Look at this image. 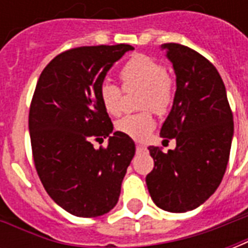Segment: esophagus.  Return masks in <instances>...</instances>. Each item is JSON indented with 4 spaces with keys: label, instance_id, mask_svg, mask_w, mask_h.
I'll list each match as a JSON object with an SVG mask.
<instances>
[{
    "label": "esophagus",
    "instance_id": "obj_1",
    "mask_svg": "<svg viewBox=\"0 0 248 248\" xmlns=\"http://www.w3.org/2000/svg\"><path fill=\"white\" fill-rule=\"evenodd\" d=\"M137 153H145V154H147L149 150H147V147H145V146L137 145Z\"/></svg>",
    "mask_w": 248,
    "mask_h": 248
}]
</instances>
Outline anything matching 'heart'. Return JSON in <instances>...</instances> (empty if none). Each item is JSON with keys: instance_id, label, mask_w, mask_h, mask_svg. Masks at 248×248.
Masks as SVG:
<instances>
[{"instance_id": "b5f03b06", "label": "heart", "mask_w": 248, "mask_h": 248, "mask_svg": "<svg viewBox=\"0 0 248 248\" xmlns=\"http://www.w3.org/2000/svg\"><path fill=\"white\" fill-rule=\"evenodd\" d=\"M124 90L142 89L140 108H150L154 113L163 114L172 101V87L166 69L151 57L137 54L131 57L119 71ZM99 99L103 108L111 115L121 113L122 92L111 82L99 86ZM117 129L137 140H146L154 129V119L150 113L126 115L117 122Z\"/></svg>"}]
</instances>
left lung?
<instances>
[{
  "mask_svg": "<svg viewBox=\"0 0 248 248\" xmlns=\"http://www.w3.org/2000/svg\"><path fill=\"white\" fill-rule=\"evenodd\" d=\"M162 50L177 77L174 102L161 137L177 140L163 153L150 146L154 169L146 177L153 202L165 211L186 213L199 207L222 182L234 135L232 113L218 70L203 56L179 44Z\"/></svg>",
  "mask_w": 248,
  "mask_h": 248,
  "instance_id": "left-lung-1",
  "label": "left lung"
}]
</instances>
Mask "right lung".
<instances>
[{"mask_svg": "<svg viewBox=\"0 0 248 248\" xmlns=\"http://www.w3.org/2000/svg\"><path fill=\"white\" fill-rule=\"evenodd\" d=\"M134 47L82 46L61 53L41 73L29 111L34 165L46 192L81 218L108 213L135 154L134 140L113 124L99 99L111 66ZM109 137L98 151L93 139Z\"/></svg>", "mask_w": 248, "mask_h": 248, "instance_id": "obj_1", "label": "right lung"}]
</instances>
